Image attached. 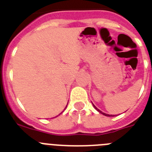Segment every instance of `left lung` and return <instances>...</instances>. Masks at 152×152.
Returning a JSON list of instances; mask_svg holds the SVG:
<instances>
[{
  "label": "left lung",
  "mask_w": 152,
  "mask_h": 152,
  "mask_svg": "<svg viewBox=\"0 0 152 152\" xmlns=\"http://www.w3.org/2000/svg\"><path fill=\"white\" fill-rule=\"evenodd\" d=\"M93 105H94V104H93ZM94 108H95V109H96V110H97V111H98V112H100V113H102V114H103V115H104V116H112V115H109V114H107V113H104L101 112V111H100V110H98V109H97V108H96V107H95V106H94Z\"/></svg>",
  "instance_id": "left-lung-1"
}]
</instances>
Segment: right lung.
Wrapping results in <instances>:
<instances>
[{"instance_id": "add662e5", "label": "right lung", "mask_w": 152, "mask_h": 152, "mask_svg": "<svg viewBox=\"0 0 152 152\" xmlns=\"http://www.w3.org/2000/svg\"><path fill=\"white\" fill-rule=\"evenodd\" d=\"M67 105H68V104H67ZM66 107H67V106H66ZM60 114H61V113H60Z\"/></svg>"}]
</instances>
